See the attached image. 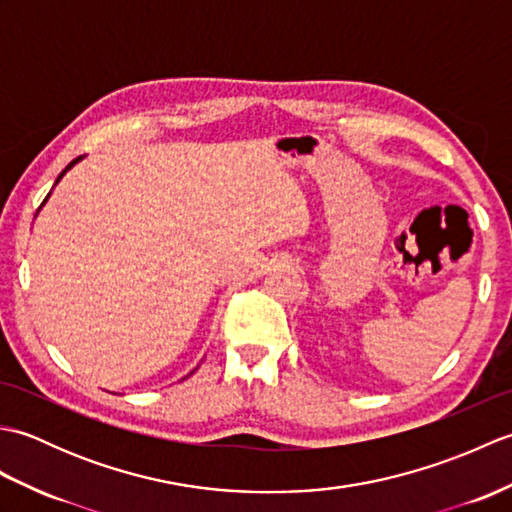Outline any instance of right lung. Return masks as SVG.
Listing matches in <instances>:
<instances>
[{"instance_id":"1","label":"right lung","mask_w":512,"mask_h":512,"mask_svg":"<svg viewBox=\"0 0 512 512\" xmlns=\"http://www.w3.org/2000/svg\"><path fill=\"white\" fill-rule=\"evenodd\" d=\"M81 160H83V156H79V158H74V160L70 162V165H68V167H65V169H63V171L59 173V178H57V182H54V187H57V184L61 182V178L65 176V173H68V171H70V169H72V167L76 165V162H81ZM54 187H52V189H54ZM50 195H52V191H50V193L46 195V200H43V202H41V206H39V211L43 209V204H46V202H48V198H50ZM39 211H37V213H39ZM35 217H37V215H35ZM195 369H198V367H195ZM195 369H193V372H195ZM193 372H191V374H193Z\"/></svg>"}]
</instances>
